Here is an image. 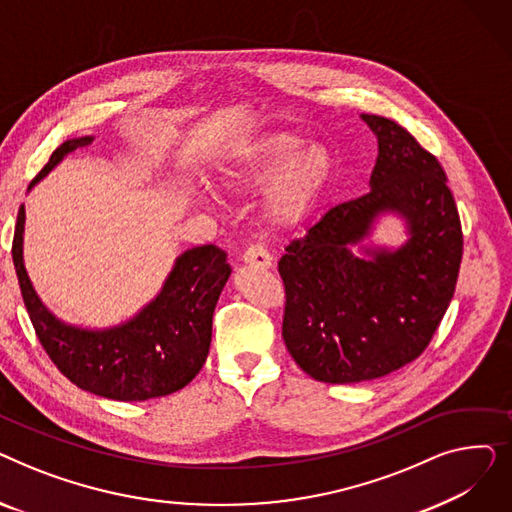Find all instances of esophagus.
<instances>
[{
    "mask_svg": "<svg viewBox=\"0 0 512 512\" xmlns=\"http://www.w3.org/2000/svg\"><path fill=\"white\" fill-rule=\"evenodd\" d=\"M242 261H245L251 267H257V270H270V267H272V255L259 245L249 247L245 251V255H242Z\"/></svg>",
    "mask_w": 512,
    "mask_h": 512,
    "instance_id": "1",
    "label": "esophagus"
}]
</instances>
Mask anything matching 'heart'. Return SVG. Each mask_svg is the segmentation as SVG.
Listing matches in <instances>:
<instances>
[{
	"label": "heart",
	"mask_w": 512,
	"mask_h": 512,
	"mask_svg": "<svg viewBox=\"0 0 512 512\" xmlns=\"http://www.w3.org/2000/svg\"><path fill=\"white\" fill-rule=\"evenodd\" d=\"M334 176V155L324 143H305L288 130H265L230 147L215 170V188L234 199L263 190L261 220L267 232L286 234L307 224Z\"/></svg>",
	"instance_id": "1"
}]
</instances>
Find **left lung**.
I'll use <instances>...</instances> for the list:
<instances>
[{"label": "left lung", "mask_w": 512, "mask_h": 512, "mask_svg": "<svg viewBox=\"0 0 512 512\" xmlns=\"http://www.w3.org/2000/svg\"><path fill=\"white\" fill-rule=\"evenodd\" d=\"M361 120L378 139L369 193L330 209L278 263L282 338L297 365L326 384L384 378L415 361L452 301L463 257L440 161L400 124ZM384 214L406 224L398 248L368 240Z\"/></svg>", "instance_id": "obj_1"}]
</instances>
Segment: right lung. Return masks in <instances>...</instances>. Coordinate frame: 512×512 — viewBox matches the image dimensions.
<instances>
[{
    "label": "right lung",
    "mask_w": 512,
    "mask_h": 512,
    "mask_svg": "<svg viewBox=\"0 0 512 512\" xmlns=\"http://www.w3.org/2000/svg\"><path fill=\"white\" fill-rule=\"evenodd\" d=\"M93 141L87 134L62 143L29 191L68 153ZM24 220L26 211L20 205L12 259L22 299L49 359L72 384L103 398L137 402L168 396L193 382L209 355L213 309L232 274L222 249H186L139 313L118 326L85 328L60 319L37 294L24 267Z\"/></svg>",
    "instance_id": "obj_1"
}]
</instances>
